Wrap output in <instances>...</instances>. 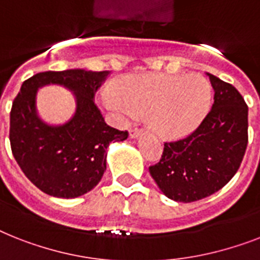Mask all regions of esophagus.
Segmentation results:
<instances>
[{"label":"esophagus","mask_w":260,"mask_h":260,"mask_svg":"<svg viewBox=\"0 0 260 260\" xmlns=\"http://www.w3.org/2000/svg\"><path fill=\"white\" fill-rule=\"evenodd\" d=\"M143 132H144V131L140 129V128H134V129H131L129 131L131 139H137V137L143 135Z\"/></svg>","instance_id":"34e87169"}]
</instances>
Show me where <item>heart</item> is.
I'll return each mask as SVG.
<instances>
[{"mask_svg":"<svg viewBox=\"0 0 260 260\" xmlns=\"http://www.w3.org/2000/svg\"><path fill=\"white\" fill-rule=\"evenodd\" d=\"M212 89L196 75H126L116 90L104 89L99 103L117 117L148 115L153 129L164 137H183L203 123L210 111Z\"/></svg>","mask_w":260,"mask_h":260,"instance_id":"obj_1","label":"heart"}]
</instances>
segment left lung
Returning a JSON list of instances; mask_svg holds the SVG:
<instances>
[{
  "label": "left lung",
  "instance_id": "left-lung-1",
  "mask_svg": "<svg viewBox=\"0 0 260 260\" xmlns=\"http://www.w3.org/2000/svg\"><path fill=\"white\" fill-rule=\"evenodd\" d=\"M214 88L212 108L188 137L164 143L149 174L164 195L191 203L223 188L239 170L248 143V107L231 84L207 73Z\"/></svg>",
  "mask_w": 260,
  "mask_h": 260
}]
</instances>
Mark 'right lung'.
Listing matches in <instances>:
<instances>
[{
  "instance_id": "right-lung-1",
  "label": "right lung",
  "mask_w": 260,
  "mask_h": 260,
  "mask_svg": "<svg viewBox=\"0 0 260 260\" xmlns=\"http://www.w3.org/2000/svg\"><path fill=\"white\" fill-rule=\"evenodd\" d=\"M109 72L68 69L42 72L24 81L10 112V145L29 180L48 195L73 199L93 189L107 170V149L124 141L128 131L105 123L93 101ZM61 85L75 96V115L64 124L50 126L37 112V92Z\"/></svg>"
}]
</instances>
